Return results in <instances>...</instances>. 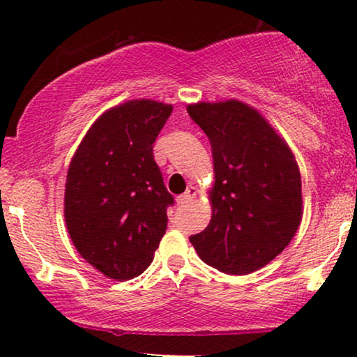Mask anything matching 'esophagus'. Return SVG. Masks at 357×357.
<instances>
[{
  "mask_svg": "<svg viewBox=\"0 0 357 357\" xmlns=\"http://www.w3.org/2000/svg\"><path fill=\"white\" fill-rule=\"evenodd\" d=\"M195 196H196V188L195 186H190L186 191L183 192L181 196H178V203H181V204L190 203L191 199L195 198Z\"/></svg>",
  "mask_w": 357,
  "mask_h": 357,
  "instance_id": "esophagus-1",
  "label": "esophagus"
}]
</instances>
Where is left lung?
Listing matches in <instances>:
<instances>
[{
	"instance_id": "8db88e82",
	"label": "left lung",
	"mask_w": 357,
	"mask_h": 357,
	"mask_svg": "<svg viewBox=\"0 0 357 357\" xmlns=\"http://www.w3.org/2000/svg\"><path fill=\"white\" fill-rule=\"evenodd\" d=\"M188 114L211 144V221L190 241L204 264L245 275L282 253L302 220V183L287 142L240 100L199 102Z\"/></svg>"
}]
</instances>
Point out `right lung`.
Returning <instances> with one entry per match:
<instances>
[{
    "label": "right lung",
    "mask_w": 357,
    "mask_h": 357,
    "mask_svg": "<svg viewBox=\"0 0 357 357\" xmlns=\"http://www.w3.org/2000/svg\"><path fill=\"white\" fill-rule=\"evenodd\" d=\"M173 105L129 100L93 122L65 183V223L92 267L114 280L141 275L166 233L167 192L153 144Z\"/></svg>",
    "instance_id": "1"
}]
</instances>
